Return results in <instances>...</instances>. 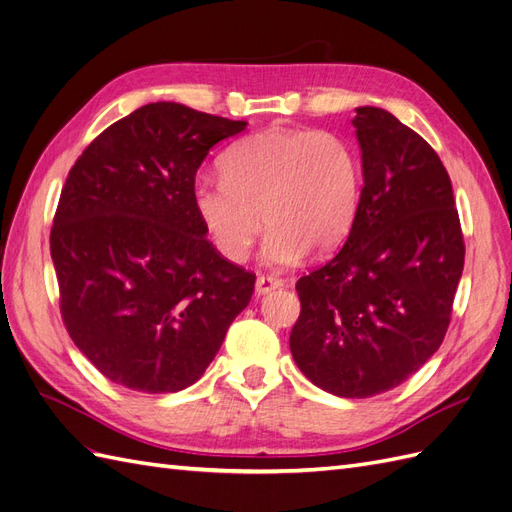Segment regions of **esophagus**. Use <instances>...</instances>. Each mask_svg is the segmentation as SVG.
<instances>
[{"label":"esophagus","mask_w":512,"mask_h":512,"mask_svg":"<svg viewBox=\"0 0 512 512\" xmlns=\"http://www.w3.org/2000/svg\"><path fill=\"white\" fill-rule=\"evenodd\" d=\"M284 284V280L282 277H277V275H265V273H260L258 277H256V292L258 294H267V292H271V290H275V288H280Z\"/></svg>","instance_id":"obj_1"}]
</instances>
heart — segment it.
Wrapping results in <instances>:
<instances>
[{
    "label": "heart",
    "mask_w": 512,
    "mask_h": 512,
    "mask_svg": "<svg viewBox=\"0 0 512 512\" xmlns=\"http://www.w3.org/2000/svg\"><path fill=\"white\" fill-rule=\"evenodd\" d=\"M363 164L348 138L329 130L271 128L224 156V177H198L192 207L224 258L241 262L262 230L271 265L307 250L322 256L346 241L361 207Z\"/></svg>",
    "instance_id": "obj_1"
}]
</instances>
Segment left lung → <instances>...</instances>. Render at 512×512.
I'll return each mask as SVG.
<instances>
[{"mask_svg":"<svg viewBox=\"0 0 512 512\" xmlns=\"http://www.w3.org/2000/svg\"><path fill=\"white\" fill-rule=\"evenodd\" d=\"M363 194L337 254L297 282L290 352L322 391L365 399L421 369L451 324L466 243L438 153L389 111L359 106Z\"/></svg>","mask_w":512,"mask_h":512,"instance_id":"8db88e82","label":"left lung"}]
</instances>
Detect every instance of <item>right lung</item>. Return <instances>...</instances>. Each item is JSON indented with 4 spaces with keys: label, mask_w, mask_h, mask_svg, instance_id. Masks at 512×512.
I'll return each mask as SVG.
<instances>
[{
    "label": "right lung",
    "mask_w": 512,
    "mask_h": 512,
    "mask_svg": "<svg viewBox=\"0 0 512 512\" xmlns=\"http://www.w3.org/2000/svg\"><path fill=\"white\" fill-rule=\"evenodd\" d=\"M245 126L153 102L108 126L70 168L51 228L61 320L115 384H194L250 303L256 275L215 250L192 207L209 149Z\"/></svg>",
    "instance_id": "add662e5"
}]
</instances>
